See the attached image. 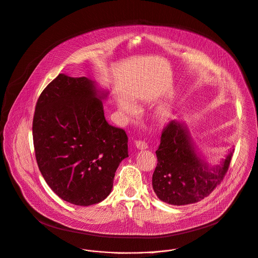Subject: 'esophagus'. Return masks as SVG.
<instances>
[{
  "label": "esophagus",
  "instance_id": "1",
  "mask_svg": "<svg viewBox=\"0 0 258 258\" xmlns=\"http://www.w3.org/2000/svg\"><path fill=\"white\" fill-rule=\"evenodd\" d=\"M136 144V147L140 150H146L148 149V144L145 142V141H136L135 142Z\"/></svg>",
  "mask_w": 258,
  "mask_h": 258
}]
</instances>
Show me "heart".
Masks as SVG:
<instances>
[{
  "mask_svg": "<svg viewBox=\"0 0 258 258\" xmlns=\"http://www.w3.org/2000/svg\"><path fill=\"white\" fill-rule=\"evenodd\" d=\"M119 106H120V108H121L123 111H126V112L131 111V105H130V103H128L127 101H121V102L119 103ZM162 117H165V115L163 114Z\"/></svg>",
  "mask_w": 258,
  "mask_h": 258,
  "instance_id": "obj_1",
  "label": "heart"
}]
</instances>
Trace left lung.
I'll list each match as a JSON object with an SVG mask.
<instances>
[{
    "instance_id": "1",
    "label": "left lung",
    "mask_w": 258,
    "mask_h": 258,
    "mask_svg": "<svg viewBox=\"0 0 258 258\" xmlns=\"http://www.w3.org/2000/svg\"><path fill=\"white\" fill-rule=\"evenodd\" d=\"M232 152L220 165L210 167L197 152L184 123L171 120L163 128L156 151L152 185L157 197L174 206L198 203L219 185L230 166Z\"/></svg>"
}]
</instances>
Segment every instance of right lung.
Instances as JSON below:
<instances>
[{"label":"right lung","mask_w":258,"mask_h":258,"mask_svg":"<svg viewBox=\"0 0 258 258\" xmlns=\"http://www.w3.org/2000/svg\"><path fill=\"white\" fill-rule=\"evenodd\" d=\"M95 83L59 74L41 92L32 135L40 172L53 192L87 207L111 192L119 163L128 157L127 136L110 125Z\"/></svg>","instance_id":"1"}]
</instances>
